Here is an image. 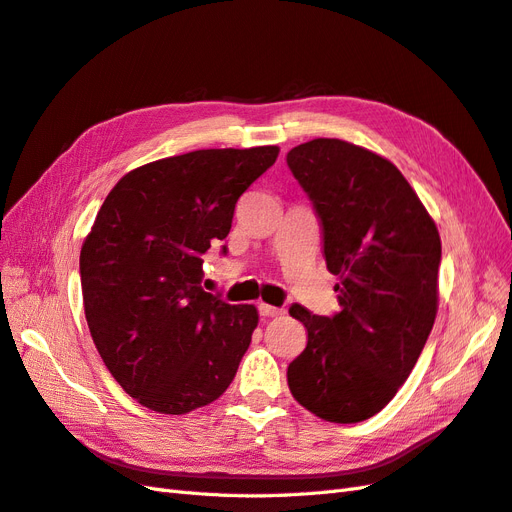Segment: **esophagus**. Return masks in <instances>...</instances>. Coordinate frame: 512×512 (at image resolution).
Listing matches in <instances>:
<instances>
[{
    "mask_svg": "<svg viewBox=\"0 0 512 512\" xmlns=\"http://www.w3.org/2000/svg\"><path fill=\"white\" fill-rule=\"evenodd\" d=\"M258 314L265 316V318H275V316H282L284 309L273 307V305H269V303H258Z\"/></svg>",
    "mask_w": 512,
    "mask_h": 512,
    "instance_id": "obj_1",
    "label": "esophagus"
}]
</instances>
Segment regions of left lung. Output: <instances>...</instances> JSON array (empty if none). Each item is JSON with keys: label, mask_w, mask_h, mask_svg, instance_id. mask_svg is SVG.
Segmentation results:
<instances>
[{"label": "left lung", "mask_w": 512, "mask_h": 512, "mask_svg": "<svg viewBox=\"0 0 512 512\" xmlns=\"http://www.w3.org/2000/svg\"><path fill=\"white\" fill-rule=\"evenodd\" d=\"M288 168L312 200L339 312L294 303L307 346L288 365L292 397L331 423H361L399 391L438 314L442 243L436 222L399 168L339 138L288 151Z\"/></svg>", "instance_id": "obj_1"}]
</instances>
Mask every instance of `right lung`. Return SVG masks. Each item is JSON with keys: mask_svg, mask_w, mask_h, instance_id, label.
Listing matches in <instances>:
<instances>
[{"mask_svg": "<svg viewBox=\"0 0 512 512\" xmlns=\"http://www.w3.org/2000/svg\"><path fill=\"white\" fill-rule=\"evenodd\" d=\"M277 153L198 149L149 162L100 207L81 247L85 318L104 365L141 406L192 412L235 378L258 312L200 288L203 254L228 237L239 196Z\"/></svg>", "mask_w": 512, "mask_h": 512, "instance_id": "1", "label": "right lung"}]
</instances>
